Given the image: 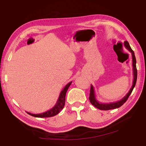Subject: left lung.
Returning a JSON list of instances; mask_svg holds the SVG:
<instances>
[{
    "label": "left lung",
    "mask_w": 146,
    "mask_h": 146,
    "mask_svg": "<svg viewBox=\"0 0 146 146\" xmlns=\"http://www.w3.org/2000/svg\"><path fill=\"white\" fill-rule=\"evenodd\" d=\"M123 45L124 47L126 48L128 51H130L132 55V65H133V85L129 91L126 95L125 97H123L122 99L117 101V102H111V103H101L97 100L96 98V95L95 93V90H94V87L91 85V90H90V101L91 104L92 105L95 106V108L99 109L100 110H113V109L118 108H120V106H122L123 104H124L127 98H129V95L131 93H132V91L134 89L136 82H137V67H136V63H137V61H136V58L135 56L134 51L132 50V49L129 46V44L127 41H124L123 42Z\"/></svg>",
    "instance_id": "8db88e82"
}]
</instances>
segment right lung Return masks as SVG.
<instances>
[{"label":"right lung","instance_id":"right-lung-1","mask_svg":"<svg viewBox=\"0 0 146 146\" xmlns=\"http://www.w3.org/2000/svg\"><path fill=\"white\" fill-rule=\"evenodd\" d=\"M71 83H72V82H69L68 84L64 88L63 90L61 91L60 95H59L57 102H56V103L55 104V105L54 106V107L51 108V110L47 111L44 113H39V114H33V113H31L29 112H26V113L29 115L33 116V117H38V118L51 117L56 115L58 113H60V111H61L62 110V109L64 107V105H65V101H66V94Z\"/></svg>","mask_w":146,"mask_h":146}]
</instances>
